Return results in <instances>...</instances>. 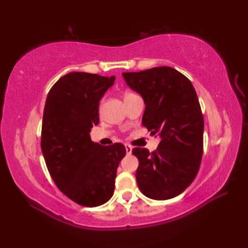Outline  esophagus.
I'll use <instances>...</instances> for the list:
<instances>
[{
	"label": "esophagus",
	"instance_id": "1",
	"mask_svg": "<svg viewBox=\"0 0 248 248\" xmlns=\"http://www.w3.org/2000/svg\"><path fill=\"white\" fill-rule=\"evenodd\" d=\"M125 152H127V154H131L132 152V146L129 145V144H125Z\"/></svg>",
	"mask_w": 248,
	"mask_h": 248
}]
</instances>
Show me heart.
Wrapping results in <instances>:
<instances>
[{
  "mask_svg": "<svg viewBox=\"0 0 248 248\" xmlns=\"http://www.w3.org/2000/svg\"><path fill=\"white\" fill-rule=\"evenodd\" d=\"M133 95H136V94L131 93V92H125V93L124 94V98L125 99V98H128V97H131V96H133Z\"/></svg>",
  "mask_w": 248,
  "mask_h": 248,
  "instance_id": "1",
  "label": "heart"
}]
</instances>
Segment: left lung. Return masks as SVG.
Segmentation results:
<instances>
[{
    "label": "left lung",
    "mask_w": 248,
    "mask_h": 248,
    "mask_svg": "<svg viewBox=\"0 0 248 248\" xmlns=\"http://www.w3.org/2000/svg\"><path fill=\"white\" fill-rule=\"evenodd\" d=\"M144 100L142 124L161 142L156 151L134 148L136 178L142 194L167 200L186 189L198 173L203 152V116L191 82L177 70L159 66L123 73Z\"/></svg>",
    "instance_id": "left-lung-1"
}]
</instances>
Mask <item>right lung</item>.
<instances>
[{"mask_svg":"<svg viewBox=\"0 0 248 248\" xmlns=\"http://www.w3.org/2000/svg\"><path fill=\"white\" fill-rule=\"evenodd\" d=\"M115 77L71 72L49 91L46 100L41 151L53 182L78 204L97 207L111 198L124 144L103 146L91 140L98 124V105Z\"/></svg>","mask_w":248,"mask_h":248,"instance_id":"1","label":"right lung"}]
</instances>
